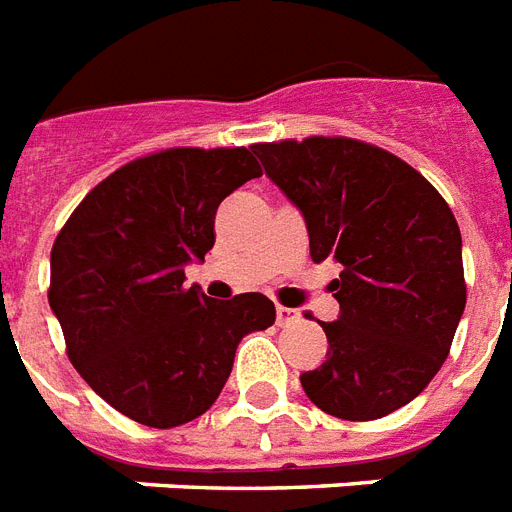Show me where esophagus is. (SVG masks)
Listing matches in <instances>:
<instances>
[{
	"mask_svg": "<svg viewBox=\"0 0 512 512\" xmlns=\"http://www.w3.org/2000/svg\"><path fill=\"white\" fill-rule=\"evenodd\" d=\"M297 319H300V313L292 311V308H284V305L276 308V324H279V327H289V324H295Z\"/></svg>",
	"mask_w": 512,
	"mask_h": 512,
	"instance_id": "esophagus-1",
	"label": "esophagus"
}]
</instances>
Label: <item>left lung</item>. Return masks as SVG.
I'll list each match as a JSON object with an SVG mask.
<instances>
[{"mask_svg":"<svg viewBox=\"0 0 512 512\" xmlns=\"http://www.w3.org/2000/svg\"><path fill=\"white\" fill-rule=\"evenodd\" d=\"M252 148L265 175L303 212L313 263L342 265L329 284L340 316L321 321L327 361L300 374L305 396L350 422L396 412L436 377L465 311L452 209L414 167L361 140Z\"/></svg>","mask_w":512,"mask_h":512,"instance_id":"8db88e82","label":"left lung"}]
</instances>
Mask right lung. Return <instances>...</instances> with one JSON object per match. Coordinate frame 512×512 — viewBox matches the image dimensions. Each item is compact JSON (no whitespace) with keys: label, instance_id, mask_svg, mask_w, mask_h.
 Listing matches in <instances>:
<instances>
[{"label":"right lung","instance_id":"right-lung-1","mask_svg":"<svg viewBox=\"0 0 512 512\" xmlns=\"http://www.w3.org/2000/svg\"><path fill=\"white\" fill-rule=\"evenodd\" d=\"M260 175L249 148H167L108 175L60 228L50 308L76 372L124 417L162 430L201 417L241 337L276 321L260 292L209 300L183 284L215 244L220 201Z\"/></svg>","mask_w":512,"mask_h":512}]
</instances>
